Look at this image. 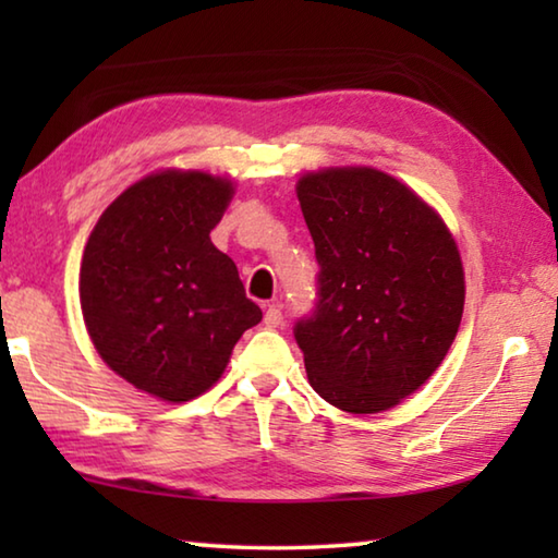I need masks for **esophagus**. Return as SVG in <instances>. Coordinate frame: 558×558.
Here are the masks:
<instances>
[{"label": "esophagus", "instance_id": "34e87169", "mask_svg": "<svg viewBox=\"0 0 558 558\" xmlns=\"http://www.w3.org/2000/svg\"><path fill=\"white\" fill-rule=\"evenodd\" d=\"M263 323H266V327L276 329L282 325V313H280V305H268L266 310V317H263Z\"/></svg>", "mask_w": 558, "mask_h": 558}]
</instances>
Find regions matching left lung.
<instances>
[{
	"mask_svg": "<svg viewBox=\"0 0 558 558\" xmlns=\"http://www.w3.org/2000/svg\"><path fill=\"white\" fill-rule=\"evenodd\" d=\"M315 241V310L295 323L310 386L349 413L391 409L438 369L458 335L465 272L440 216L372 167L298 182Z\"/></svg>",
	"mask_w": 558,
	"mask_h": 558,
	"instance_id": "obj_1",
	"label": "left lung"
}]
</instances>
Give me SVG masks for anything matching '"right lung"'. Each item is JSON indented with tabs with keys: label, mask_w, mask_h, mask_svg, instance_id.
Segmentation results:
<instances>
[{
	"label": "right lung",
	"mask_w": 558,
	"mask_h": 558,
	"mask_svg": "<svg viewBox=\"0 0 558 558\" xmlns=\"http://www.w3.org/2000/svg\"><path fill=\"white\" fill-rule=\"evenodd\" d=\"M233 196L206 172L149 174L93 229L81 263V310L112 372L182 403L219 381L235 342L263 319L235 263L211 243Z\"/></svg>",
	"instance_id": "right-lung-1"
}]
</instances>
